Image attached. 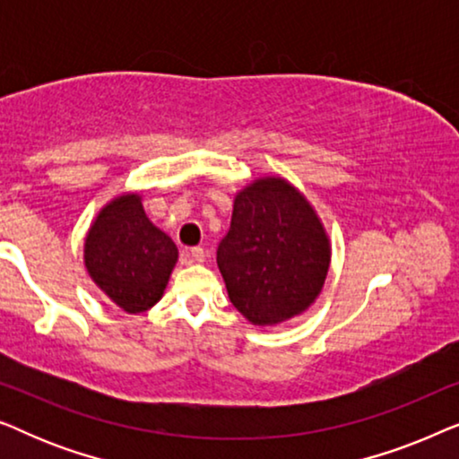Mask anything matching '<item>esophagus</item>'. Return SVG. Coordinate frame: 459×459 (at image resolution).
Masks as SVG:
<instances>
[{"instance_id":"obj_1","label":"esophagus","mask_w":459,"mask_h":459,"mask_svg":"<svg viewBox=\"0 0 459 459\" xmlns=\"http://www.w3.org/2000/svg\"><path fill=\"white\" fill-rule=\"evenodd\" d=\"M192 256V261H196V263H203L204 261V256H206V253H204V248H200V247H194V248H190V253H187Z\"/></svg>"}]
</instances>
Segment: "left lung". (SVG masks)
I'll return each instance as SVG.
<instances>
[{"label":"left lung","mask_w":459,"mask_h":459,"mask_svg":"<svg viewBox=\"0 0 459 459\" xmlns=\"http://www.w3.org/2000/svg\"><path fill=\"white\" fill-rule=\"evenodd\" d=\"M217 265L231 305L255 325L303 313L322 290L330 240L303 194L281 178L238 192Z\"/></svg>","instance_id":"8db88e82"}]
</instances>
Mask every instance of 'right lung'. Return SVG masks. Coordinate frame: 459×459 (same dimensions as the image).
Masks as SVG:
<instances>
[{"label":"right lung","instance_id":"obj_1","mask_svg":"<svg viewBox=\"0 0 459 459\" xmlns=\"http://www.w3.org/2000/svg\"><path fill=\"white\" fill-rule=\"evenodd\" d=\"M178 263V247L143 212L140 194L104 206L85 238V267L112 303L142 313L159 303Z\"/></svg>","mask_w":459,"mask_h":459}]
</instances>
